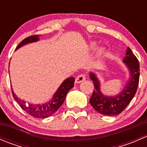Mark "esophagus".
<instances>
[{"label":"esophagus","instance_id":"1","mask_svg":"<svg viewBox=\"0 0 147 147\" xmlns=\"http://www.w3.org/2000/svg\"><path fill=\"white\" fill-rule=\"evenodd\" d=\"M85 79H86L85 75H84V74H81V75H78V76L77 77L76 79H75V82L78 84V83H80L81 82H82V81H84Z\"/></svg>","mask_w":147,"mask_h":147}]
</instances>
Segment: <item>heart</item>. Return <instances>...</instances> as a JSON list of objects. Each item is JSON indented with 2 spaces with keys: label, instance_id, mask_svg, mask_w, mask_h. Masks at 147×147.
I'll list each match as a JSON object with an SVG mask.
<instances>
[{
  "label": "heart",
  "instance_id": "heart-1",
  "mask_svg": "<svg viewBox=\"0 0 147 147\" xmlns=\"http://www.w3.org/2000/svg\"><path fill=\"white\" fill-rule=\"evenodd\" d=\"M90 47H91L92 49H94L96 47V43H94V42H92V43H90Z\"/></svg>",
  "mask_w": 147,
  "mask_h": 147
}]
</instances>
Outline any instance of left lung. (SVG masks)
Wrapping results in <instances>:
<instances>
[{"mask_svg":"<svg viewBox=\"0 0 147 147\" xmlns=\"http://www.w3.org/2000/svg\"><path fill=\"white\" fill-rule=\"evenodd\" d=\"M123 62L129 70V80L121 92L115 96L104 95L100 90V82L96 75L90 73L94 90L90 100V105L97 112L107 116H115L121 113L131 101L137 92L139 80V63L129 47L126 50Z\"/></svg>","mask_w":147,"mask_h":147,"instance_id":"8db88e82","label":"left lung"}]
</instances>
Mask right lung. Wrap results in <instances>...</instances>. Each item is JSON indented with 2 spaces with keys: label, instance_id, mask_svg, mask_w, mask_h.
<instances>
[{
  "label": "right lung",
  "instance_id": "add662e5",
  "mask_svg": "<svg viewBox=\"0 0 147 147\" xmlns=\"http://www.w3.org/2000/svg\"><path fill=\"white\" fill-rule=\"evenodd\" d=\"M39 35H35L26 38V39L22 40L19 43V45L16 47V50H18L24 45H26V44L37 42V41L39 40ZM74 82H75V78L73 77H71V78L65 80L64 82L62 83L61 85L59 87L57 91L55 92V93L53 95V99L48 102L41 104V105H33V104L28 103V102H25L24 100H22L21 99L17 97V95L13 91V89L11 88L12 94H13L15 100L19 104L20 107L25 112H26L33 117L44 119V118L53 115L63 105L67 92L70 89H72L74 87Z\"/></svg>",
  "mask_w": 147,
  "mask_h": 147
}]
</instances>
